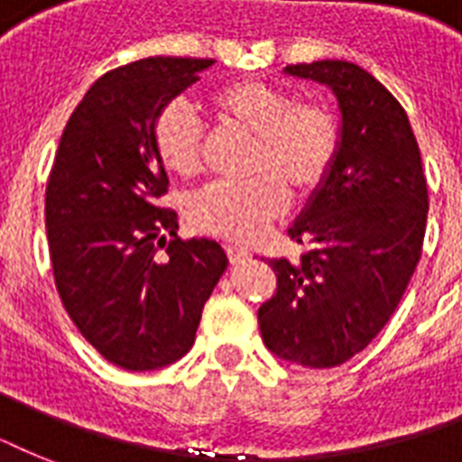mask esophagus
Returning <instances> with one entry per match:
<instances>
[{"label": "esophagus", "mask_w": 462, "mask_h": 462, "mask_svg": "<svg viewBox=\"0 0 462 462\" xmlns=\"http://www.w3.org/2000/svg\"><path fill=\"white\" fill-rule=\"evenodd\" d=\"M225 252H227V256H230L232 263H245V261L252 256V254L246 252V249H242V246H237V245H227L225 246Z\"/></svg>", "instance_id": "obj_1"}]
</instances>
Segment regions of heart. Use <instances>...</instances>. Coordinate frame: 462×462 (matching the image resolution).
Here are the masks:
<instances>
[{
    "instance_id": "b5f03b06",
    "label": "heart",
    "mask_w": 462,
    "mask_h": 462,
    "mask_svg": "<svg viewBox=\"0 0 462 462\" xmlns=\"http://www.w3.org/2000/svg\"><path fill=\"white\" fill-rule=\"evenodd\" d=\"M208 105L223 125L254 139L249 181H217L189 203V220L217 237L252 242L281 217L292 194L314 191L337 151V125L323 105L295 103L271 83L239 79L216 88ZM153 148L167 172L194 177L201 165V125L187 105L170 103L153 122Z\"/></svg>"
}]
</instances>
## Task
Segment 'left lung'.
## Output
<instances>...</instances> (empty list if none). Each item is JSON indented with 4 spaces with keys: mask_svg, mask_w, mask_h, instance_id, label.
<instances>
[{
    "mask_svg": "<svg viewBox=\"0 0 462 462\" xmlns=\"http://www.w3.org/2000/svg\"><path fill=\"white\" fill-rule=\"evenodd\" d=\"M285 74L333 90L336 160L288 230L300 261L273 259L278 290L259 309L275 357L328 369L362 352L393 316L415 273L427 227V180L401 103L352 61L323 60Z\"/></svg>",
    "mask_w": 462,
    "mask_h": 462,
    "instance_id": "1",
    "label": "left lung"
}]
</instances>
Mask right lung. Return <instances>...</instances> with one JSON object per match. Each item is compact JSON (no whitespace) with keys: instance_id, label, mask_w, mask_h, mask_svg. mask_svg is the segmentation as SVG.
I'll use <instances>...</instances> for the list:
<instances>
[{"instance_id":"1","label":"right lung","mask_w":462,"mask_h":462,"mask_svg":"<svg viewBox=\"0 0 462 462\" xmlns=\"http://www.w3.org/2000/svg\"><path fill=\"white\" fill-rule=\"evenodd\" d=\"M213 60L148 57L100 76L61 134L45 194L54 285L107 362L151 372L184 357L227 268L206 237H177L153 122ZM173 237L166 242V235ZM166 246V256L157 249Z\"/></svg>"}]
</instances>
